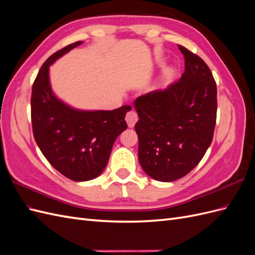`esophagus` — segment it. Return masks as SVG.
Masks as SVG:
<instances>
[{"label": "esophagus", "instance_id": "34e87169", "mask_svg": "<svg viewBox=\"0 0 255 255\" xmlns=\"http://www.w3.org/2000/svg\"><path fill=\"white\" fill-rule=\"evenodd\" d=\"M126 120L128 122V128H133L135 126V123L137 122L138 120V116H137V113L135 111H130L127 114L126 116Z\"/></svg>", "mask_w": 255, "mask_h": 255}]
</instances>
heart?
I'll use <instances>...</instances> for the list:
<instances>
[{
    "mask_svg": "<svg viewBox=\"0 0 255 255\" xmlns=\"http://www.w3.org/2000/svg\"><path fill=\"white\" fill-rule=\"evenodd\" d=\"M173 74H174L173 69H167V70L163 73V76H161V80H160L161 85H165V84H167V82L172 78Z\"/></svg>",
    "mask_w": 255,
    "mask_h": 255,
    "instance_id": "1",
    "label": "heart"
}]
</instances>
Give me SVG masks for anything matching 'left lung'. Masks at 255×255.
<instances>
[{
    "label": "left lung",
    "instance_id": "1",
    "mask_svg": "<svg viewBox=\"0 0 255 255\" xmlns=\"http://www.w3.org/2000/svg\"><path fill=\"white\" fill-rule=\"evenodd\" d=\"M185 72L164 90L134 101L139 120L138 159L152 179L172 182L189 173L211 145L217 115V87L204 60L179 45Z\"/></svg>",
    "mask_w": 255,
    "mask_h": 255
}]
</instances>
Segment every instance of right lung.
Returning <instances> with one entry per match:
<instances>
[{"instance_id":"1","label":"right lung","mask_w":255,"mask_h":255,"mask_svg":"<svg viewBox=\"0 0 255 255\" xmlns=\"http://www.w3.org/2000/svg\"><path fill=\"white\" fill-rule=\"evenodd\" d=\"M83 41L51 55L33 84L30 114L35 140L49 163L75 182L95 179L109 163L114 142L128 125V105L114 111H81L59 100L52 91L49 68Z\"/></svg>"}]
</instances>
